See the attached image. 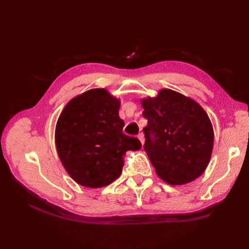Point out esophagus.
I'll use <instances>...</instances> for the list:
<instances>
[{
  "mask_svg": "<svg viewBox=\"0 0 249 249\" xmlns=\"http://www.w3.org/2000/svg\"><path fill=\"white\" fill-rule=\"evenodd\" d=\"M138 139L140 140V142H141V144H142V145L144 144V135H143L142 133H140V134L138 135Z\"/></svg>",
  "mask_w": 249,
  "mask_h": 249,
  "instance_id": "34e87169",
  "label": "esophagus"
}]
</instances>
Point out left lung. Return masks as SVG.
I'll return each instance as SVG.
<instances>
[{"mask_svg": "<svg viewBox=\"0 0 249 249\" xmlns=\"http://www.w3.org/2000/svg\"><path fill=\"white\" fill-rule=\"evenodd\" d=\"M147 119L144 150L157 175L170 185L190 183L211 159L214 132L198 103L171 89L141 100Z\"/></svg>", "mask_w": 249, "mask_h": 249, "instance_id": "1", "label": "left lung"}]
</instances>
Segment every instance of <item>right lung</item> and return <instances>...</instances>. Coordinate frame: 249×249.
<instances>
[{"label":"right lung","instance_id":"obj_1","mask_svg":"<svg viewBox=\"0 0 249 249\" xmlns=\"http://www.w3.org/2000/svg\"><path fill=\"white\" fill-rule=\"evenodd\" d=\"M120 101L104 88L73 97L56 124L55 143L63 167L81 186L110 185L123 171L127 150L141 148L140 141L123 133Z\"/></svg>","mask_w":249,"mask_h":249}]
</instances>
